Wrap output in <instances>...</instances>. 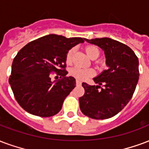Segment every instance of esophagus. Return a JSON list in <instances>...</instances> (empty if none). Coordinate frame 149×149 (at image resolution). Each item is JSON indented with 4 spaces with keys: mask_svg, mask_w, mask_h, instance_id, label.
I'll use <instances>...</instances> for the list:
<instances>
[{
    "mask_svg": "<svg viewBox=\"0 0 149 149\" xmlns=\"http://www.w3.org/2000/svg\"><path fill=\"white\" fill-rule=\"evenodd\" d=\"M76 84H77V86H80L81 85V82L79 81V80H77V81H76Z\"/></svg>",
    "mask_w": 149,
    "mask_h": 149,
    "instance_id": "esophagus-1",
    "label": "esophagus"
}]
</instances>
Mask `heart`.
Instances as JSON below:
<instances>
[{
  "label": "heart",
  "mask_w": 149,
  "mask_h": 149,
  "mask_svg": "<svg viewBox=\"0 0 149 149\" xmlns=\"http://www.w3.org/2000/svg\"><path fill=\"white\" fill-rule=\"evenodd\" d=\"M85 51L87 54L91 58H98L100 55V50L95 46H88L86 47ZM74 53V48H72L67 52L66 54L65 60L68 64L71 63L72 58V54ZM69 73L72 77H73L78 80H84L88 78L91 77L95 75V70L92 69H84V68H80V67H73L70 69Z\"/></svg>",
  "instance_id": "obj_1"
}]
</instances>
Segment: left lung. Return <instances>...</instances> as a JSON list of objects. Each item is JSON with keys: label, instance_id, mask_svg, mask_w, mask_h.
I'll return each instance as SVG.
<instances>
[{"label": "left lung", "instance_id": "left-lung-1", "mask_svg": "<svg viewBox=\"0 0 149 149\" xmlns=\"http://www.w3.org/2000/svg\"><path fill=\"white\" fill-rule=\"evenodd\" d=\"M85 41L104 51L108 69L93 79L99 85L82 83L84 95L79 99L80 111L93 119L110 118L119 113L133 96L139 79L138 58L128 46L110 38Z\"/></svg>", "mask_w": 149, "mask_h": 149}]
</instances>
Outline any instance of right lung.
I'll return each instance as SVG.
<instances>
[{"label":"right lung","mask_w":149,"mask_h":149,"mask_svg":"<svg viewBox=\"0 0 149 149\" xmlns=\"http://www.w3.org/2000/svg\"><path fill=\"white\" fill-rule=\"evenodd\" d=\"M84 40L52 34L31 42L19 51L8 81L22 108L39 117L58 114L65 99L76 87L75 78L66 77V54ZM54 71L62 79L52 81L49 74Z\"/></svg>","instance_id":"1"}]
</instances>
